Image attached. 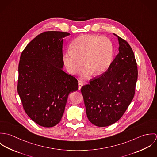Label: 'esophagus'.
<instances>
[{"label": "esophagus", "instance_id": "34e87169", "mask_svg": "<svg viewBox=\"0 0 157 157\" xmlns=\"http://www.w3.org/2000/svg\"><path fill=\"white\" fill-rule=\"evenodd\" d=\"M83 86V84L82 83H81V82H79V83H78V90H81V88H82V87Z\"/></svg>", "mask_w": 157, "mask_h": 157}]
</instances>
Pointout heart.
I'll return each mask as SVG.
<instances>
[{"mask_svg": "<svg viewBox=\"0 0 157 157\" xmlns=\"http://www.w3.org/2000/svg\"><path fill=\"white\" fill-rule=\"evenodd\" d=\"M113 45L111 40L96 35H82L76 38L63 56V62L69 72L78 74L84 65L86 69L82 78H88L94 73L99 75L105 73L112 65Z\"/></svg>", "mask_w": 157, "mask_h": 157, "instance_id": "b5f03b06", "label": "heart"}]
</instances>
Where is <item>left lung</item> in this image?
I'll return each mask as SVG.
<instances>
[{
  "label": "left lung",
  "instance_id": "obj_1",
  "mask_svg": "<svg viewBox=\"0 0 157 157\" xmlns=\"http://www.w3.org/2000/svg\"><path fill=\"white\" fill-rule=\"evenodd\" d=\"M113 35L118 38L119 52L112 65L81 89L88 118L98 127L111 125L123 116L134 98L138 77L131 47L126 40Z\"/></svg>",
  "mask_w": 157,
  "mask_h": 157
}]
</instances>
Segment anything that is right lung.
Masks as SVG:
<instances>
[{"instance_id": "add662e5", "label": "right lung", "mask_w": 157, "mask_h": 157, "mask_svg": "<svg viewBox=\"0 0 157 157\" xmlns=\"http://www.w3.org/2000/svg\"><path fill=\"white\" fill-rule=\"evenodd\" d=\"M69 33L46 31L23 51L19 64L17 92L28 117L39 125L57 124L65 111L69 93L78 81L63 71V38Z\"/></svg>"}]
</instances>
